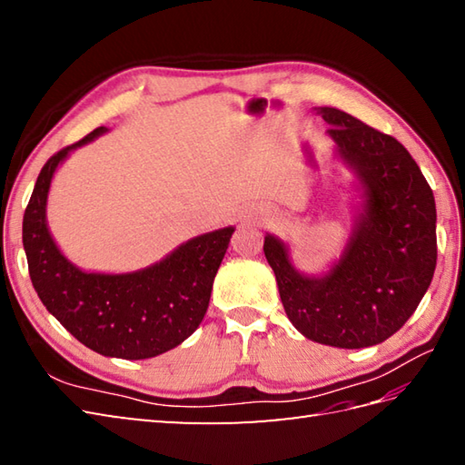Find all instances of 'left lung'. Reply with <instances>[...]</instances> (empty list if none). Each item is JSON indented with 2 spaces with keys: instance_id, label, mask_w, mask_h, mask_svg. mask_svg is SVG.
Instances as JSON below:
<instances>
[{
  "instance_id": "8db88e82",
  "label": "left lung",
  "mask_w": 465,
  "mask_h": 465,
  "mask_svg": "<svg viewBox=\"0 0 465 465\" xmlns=\"http://www.w3.org/2000/svg\"><path fill=\"white\" fill-rule=\"evenodd\" d=\"M318 114L361 183L363 205L350 242L323 275L295 270L275 235H265L263 252L295 330L333 348H370L396 333L430 288L438 260L436 200L396 137L335 107Z\"/></svg>"
}]
</instances>
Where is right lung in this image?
<instances>
[{
  "mask_svg": "<svg viewBox=\"0 0 465 465\" xmlns=\"http://www.w3.org/2000/svg\"><path fill=\"white\" fill-rule=\"evenodd\" d=\"M105 132L97 127L42 167L24 213V250L39 300L75 340L107 358L147 360L173 350L202 323L233 227L187 240L150 268L82 272L59 252L47 230V193L69 152Z\"/></svg>",
  "mask_w": 465,
  "mask_h": 465,
  "instance_id": "add662e5",
  "label": "right lung"
}]
</instances>
